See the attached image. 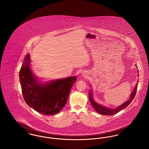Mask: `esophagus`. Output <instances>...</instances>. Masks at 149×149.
<instances>
[{
	"label": "esophagus",
	"instance_id": "1",
	"mask_svg": "<svg viewBox=\"0 0 149 149\" xmlns=\"http://www.w3.org/2000/svg\"><path fill=\"white\" fill-rule=\"evenodd\" d=\"M83 75H84H84H84V74H83Z\"/></svg>",
	"mask_w": 149,
	"mask_h": 149
}]
</instances>
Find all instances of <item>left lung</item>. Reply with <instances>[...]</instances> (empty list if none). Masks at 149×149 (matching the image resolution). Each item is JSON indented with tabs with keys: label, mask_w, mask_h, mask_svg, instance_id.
<instances>
[{
	"label": "left lung",
	"mask_w": 149,
	"mask_h": 149,
	"mask_svg": "<svg viewBox=\"0 0 149 149\" xmlns=\"http://www.w3.org/2000/svg\"><path fill=\"white\" fill-rule=\"evenodd\" d=\"M136 66L137 67L136 65ZM138 72H139V71H138ZM138 77H139V74H138ZM137 83L136 84V86L135 87V89L132 91V93L131 94L130 98L128 99V100H127L126 102H125L123 104L120 105V106L117 107L115 109H110V108H109L107 107L102 106V105L98 104V103H97L96 102H95L93 99V93L92 91L89 92V101H90L91 104L92 105V106L93 107V108L95 109V110L98 113L103 114V115H110V116H111V115L117 113L121 110L125 109V108H126L130 104V103L132 102V100L134 99V98H135V95H136V93L137 92Z\"/></svg>",
	"instance_id": "left-lung-1"
}]
</instances>
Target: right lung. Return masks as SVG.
Masks as SVG:
<instances>
[{"label":"right lung","instance_id":"obj_1","mask_svg":"<svg viewBox=\"0 0 149 149\" xmlns=\"http://www.w3.org/2000/svg\"><path fill=\"white\" fill-rule=\"evenodd\" d=\"M30 55L25 57L19 71V81L26 103L36 111L45 115L60 112L66 104L77 77L53 80L40 84L31 70Z\"/></svg>","mask_w":149,"mask_h":149}]
</instances>
